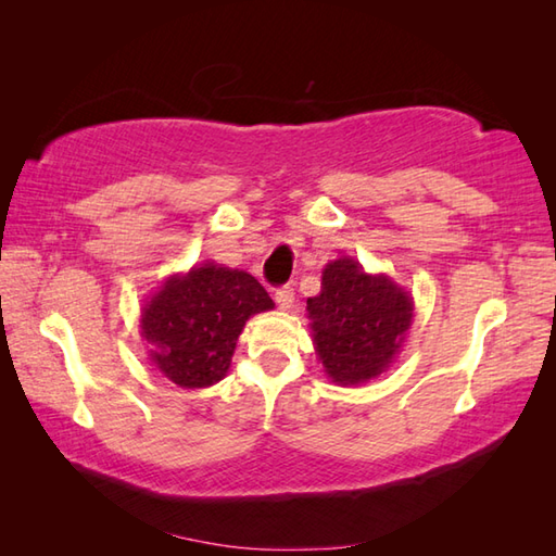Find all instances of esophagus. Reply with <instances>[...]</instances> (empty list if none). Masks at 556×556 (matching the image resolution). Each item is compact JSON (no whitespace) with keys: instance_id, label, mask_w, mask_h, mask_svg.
Here are the masks:
<instances>
[{"instance_id":"obj_1","label":"esophagus","mask_w":556,"mask_h":556,"mask_svg":"<svg viewBox=\"0 0 556 556\" xmlns=\"http://www.w3.org/2000/svg\"><path fill=\"white\" fill-rule=\"evenodd\" d=\"M293 299H296V293H293L291 287H281L275 291V301L281 311H289L293 305Z\"/></svg>"}]
</instances>
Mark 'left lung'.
<instances>
[{
	"instance_id": "1",
	"label": "left lung",
	"mask_w": 556,
	"mask_h": 556,
	"mask_svg": "<svg viewBox=\"0 0 556 556\" xmlns=\"http://www.w3.org/2000/svg\"><path fill=\"white\" fill-rule=\"evenodd\" d=\"M315 351L332 382L361 384L384 372L401 349L413 301L387 275H368L358 260L323 269V291L308 299Z\"/></svg>"
}]
</instances>
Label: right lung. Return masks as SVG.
I'll return each mask as SVG.
<instances>
[{"instance_id": "obj_1", "label": "right lung", "mask_w": 556, "mask_h": 556, "mask_svg": "<svg viewBox=\"0 0 556 556\" xmlns=\"http://www.w3.org/2000/svg\"><path fill=\"white\" fill-rule=\"evenodd\" d=\"M269 293L243 269L203 263L169 277L140 313L150 358L186 389L219 382L251 315L271 311Z\"/></svg>"}]
</instances>
